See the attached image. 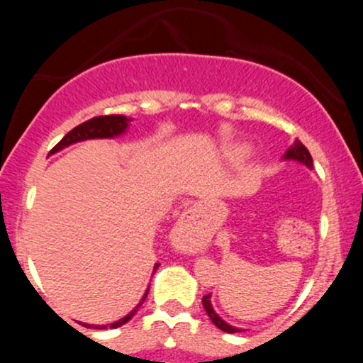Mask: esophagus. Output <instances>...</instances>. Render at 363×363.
<instances>
[{
    "label": "esophagus",
    "instance_id": "1",
    "mask_svg": "<svg viewBox=\"0 0 363 363\" xmlns=\"http://www.w3.org/2000/svg\"><path fill=\"white\" fill-rule=\"evenodd\" d=\"M193 220H194V215L191 210H186L184 213L181 215V218H179V222L176 223V235L181 237L182 240H186L187 244L193 245V240L194 239V230H193Z\"/></svg>",
    "mask_w": 363,
    "mask_h": 363
}]
</instances>
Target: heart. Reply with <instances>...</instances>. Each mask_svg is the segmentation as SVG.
Listing matches in <instances>:
<instances>
[{
	"label": "heart",
	"instance_id": "b5f03b06",
	"mask_svg": "<svg viewBox=\"0 0 363 363\" xmlns=\"http://www.w3.org/2000/svg\"><path fill=\"white\" fill-rule=\"evenodd\" d=\"M242 153H244V148L242 147H235V148H232L230 155L234 157V158H239L240 155H242Z\"/></svg>",
	"mask_w": 363,
	"mask_h": 363
}]
</instances>
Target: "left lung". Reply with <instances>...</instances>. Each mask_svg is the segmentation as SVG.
<instances>
[{"label": "left lung", "instance_id": "8db88e82", "mask_svg": "<svg viewBox=\"0 0 363 363\" xmlns=\"http://www.w3.org/2000/svg\"><path fill=\"white\" fill-rule=\"evenodd\" d=\"M281 160L283 162H297V164L306 165V167L309 170H312V167H314V162H312L309 150L303 147V145L298 140H295L294 145L289 147V150L283 153ZM203 307H205L208 318L211 319V323H213L218 329H222L223 333H230V335H232V333L244 331L242 328L232 326V324H228L227 320H223L218 314H216L215 309H213V303H211V294H208V295H205V297H203Z\"/></svg>", "mask_w": 363, "mask_h": 363}]
</instances>
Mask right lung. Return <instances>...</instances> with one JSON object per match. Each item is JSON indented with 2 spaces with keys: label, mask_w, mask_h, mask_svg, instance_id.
I'll use <instances>...</instances> for the list:
<instances>
[{
  "label": "right lung",
  "mask_w": 363,
  "mask_h": 363,
  "mask_svg": "<svg viewBox=\"0 0 363 363\" xmlns=\"http://www.w3.org/2000/svg\"><path fill=\"white\" fill-rule=\"evenodd\" d=\"M131 118H126V116H99V118H94L90 121H86V123L80 124V126H77L72 131L68 133V135L62 138L60 143L56 145L51 150V153H57L61 152L62 148H68L69 145H74V143H80V141H86V140H102V138H107V140H112V138H118V136H123L124 133L128 131L129 128V123H131ZM158 264L153 266V273L157 272ZM148 290L150 286L145 291V295L141 297V301L138 306L135 307L131 312H129L128 315H124L123 319L116 320V323H111V324H83L85 328H95V329H107V328H119L123 326V324H126L129 319L133 318V315L138 312V309L141 307V303L145 302V298H147L148 295Z\"/></svg>",
  "instance_id": "obj_1"
}]
</instances>
